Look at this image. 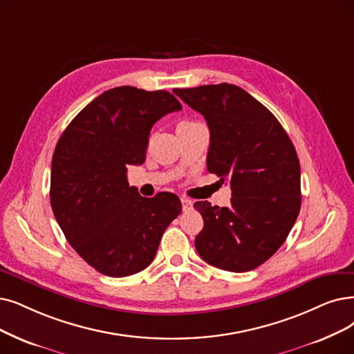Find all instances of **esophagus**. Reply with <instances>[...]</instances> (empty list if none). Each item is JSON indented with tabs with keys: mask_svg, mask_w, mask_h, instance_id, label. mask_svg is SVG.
I'll return each mask as SVG.
<instances>
[{
	"mask_svg": "<svg viewBox=\"0 0 354 354\" xmlns=\"http://www.w3.org/2000/svg\"><path fill=\"white\" fill-rule=\"evenodd\" d=\"M181 205H183V209H185V210H190L193 207V201L187 199L186 196H181Z\"/></svg>",
	"mask_w": 354,
	"mask_h": 354,
	"instance_id": "esophagus-1",
	"label": "esophagus"
}]
</instances>
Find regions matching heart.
<instances>
[{"mask_svg":"<svg viewBox=\"0 0 354 354\" xmlns=\"http://www.w3.org/2000/svg\"><path fill=\"white\" fill-rule=\"evenodd\" d=\"M190 123H193V122H180V123L177 124V128H181V126H187V124H190Z\"/></svg>","mask_w":354,"mask_h":354,"instance_id":"1","label":"heart"}]
</instances>
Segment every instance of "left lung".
<instances>
[{"label": "left lung", "mask_w": 354, "mask_h": 354, "mask_svg": "<svg viewBox=\"0 0 354 354\" xmlns=\"http://www.w3.org/2000/svg\"><path fill=\"white\" fill-rule=\"evenodd\" d=\"M210 131L207 171L230 180V206L194 203L203 230L194 247L209 264L250 272L286 241L301 210V165L273 113L234 84L174 88Z\"/></svg>", "instance_id": "left-lung-1"}]
</instances>
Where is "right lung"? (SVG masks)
Listing matches in <instances>:
<instances>
[{
    "label": "right lung",
    "mask_w": 354,
    "mask_h": 354,
    "mask_svg": "<svg viewBox=\"0 0 354 354\" xmlns=\"http://www.w3.org/2000/svg\"><path fill=\"white\" fill-rule=\"evenodd\" d=\"M178 110L168 91L116 87L84 107L56 144L53 215L71 247L102 274L124 277L147 268L181 214L174 193L142 197L128 183V167L145 161L152 126Z\"/></svg>",
    "instance_id": "right-lung-1"
}]
</instances>
